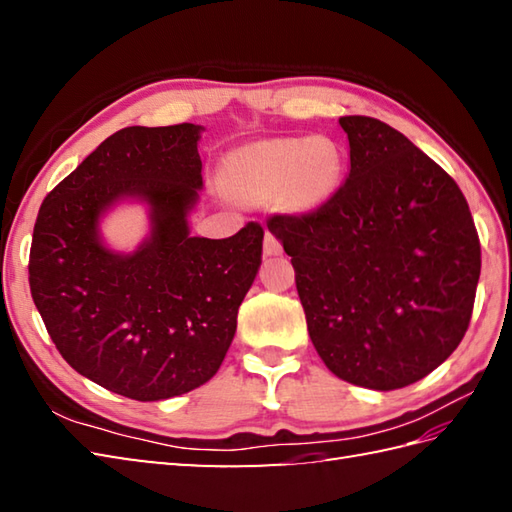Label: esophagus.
I'll return each instance as SVG.
<instances>
[{"mask_svg":"<svg viewBox=\"0 0 512 512\" xmlns=\"http://www.w3.org/2000/svg\"><path fill=\"white\" fill-rule=\"evenodd\" d=\"M284 253V248H281V242L279 239L270 233V231H266V237H264V255L266 257H273V255H281Z\"/></svg>","mask_w":512,"mask_h":512,"instance_id":"34e87169","label":"esophagus"}]
</instances>
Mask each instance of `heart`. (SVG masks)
Listing matches in <instances>:
<instances>
[{
    "mask_svg": "<svg viewBox=\"0 0 512 512\" xmlns=\"http://www.w3.org/2000/svg\"><path fill=\"white\" fill-rule=\"evenodd\" d=\"M220 173L239 202L266 204L284 195L292 209L310 211L339 189L343 154L328 136L259 140L231 151Z\"/></svg>",
    "mask_w": 512,
    "mask_h": 512,
    "instance_id": "b5f03b06",
    "label": "heart"
}]
</instances>
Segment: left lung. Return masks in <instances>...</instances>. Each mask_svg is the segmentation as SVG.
Segmentation results:
<instances>
[{"mask_svg":"<svg viewBox=\"0 0 512 512\" xmlns=\"http://www.w3.org/2000/svg\"><path fill=\"white\" fill-rule=\"evenodd\" d=\"M350 173L317 211L273 215L314 350L334 376L389 391L431 374L469 328L480 237L455 180L398 129L343 116Z\"/></svg>","mask_w":512,"mask_h":512,"instance_id":"8db88e82","label":"left lung"}]
</instances>
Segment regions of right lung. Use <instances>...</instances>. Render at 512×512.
<instances>
[{
    "label": "right lung",
    "mask_w": 512,
    "mask_h": 512,
    "mask_svg": "<svg viewBox=\"0 0 512 512\" xmlns=\"http://www.w3.org/2000/svg\"><path fill=\"white\" fill-rule=\"evenodd\" d=\"M202 125L125 127L105 138L43 200L28 281L52 343L81 376L149 402L204 385L220 369L237 310L262 264L264 228L191 237L202 189ZM150 206L134 254L100 239L114 203Z\"/></svg>",
    "instance_id": "add662e5"
}]
</instances>
